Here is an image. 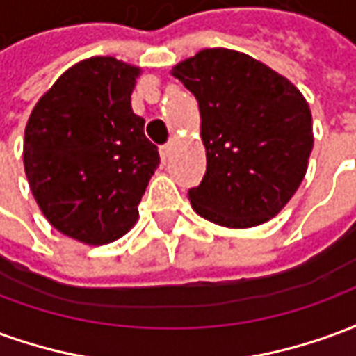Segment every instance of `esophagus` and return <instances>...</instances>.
<instances>
[{"instance_id":"1","label":"esophagus","mask_w":356,"mask_h":356,"mask_svg":"<svg viewBox=\"0 0 356 356\" xmlns=\"http://www.w3.org/2000/svg\"><path fill=\"white\" fill-rule=\"evenodd\" d=\"M171 148H173V143H168V145H163V147H160V154H162L163 162H165V160L170 158Z\"/></svg>"}]
</instances>
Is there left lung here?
Masks as SVG:
<instances>
[{
	"label": "left lung",
	"instance_id": "1",
	"mask_svg": "<svg viewBox=\"0 0 356 356\" xmlns=\"http://www.w3.org/2000/svg\"><path fill=\"white\" fill-rule=\"evenodd\" d=\"M198 101L206 175L188 191L211 223L268 221L305 177L313 150L309 104L296 86L244 53L204 49L173 68Z\"/></svg>",
	"mask_w": 356,
	"mask_h": 356
}]
</instances>
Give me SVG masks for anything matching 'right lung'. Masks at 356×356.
Listing matches in <instances>:
<instances>
[{
    "mask_svg": "<svg viewBox=\"0 0 356 356\" xmlns=\"http://www.w3.org/2000/svg\"><path fill=\"white\" fill-rule=\"evenodd\" d=\"M139 68L112 57L72 66L43 95L24 131V170L38 206L70 238L124 236L160 163L131 110Z\"/></svg>",
    "mask_w": 356,
    "mask_h": 356,
    "instance_id": "right-lung-1",
    "label": "right lung"
}]
</instances>
